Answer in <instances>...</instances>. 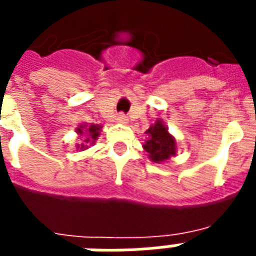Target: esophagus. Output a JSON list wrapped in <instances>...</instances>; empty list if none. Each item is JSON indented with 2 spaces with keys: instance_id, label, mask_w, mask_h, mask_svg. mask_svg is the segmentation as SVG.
Instances as JSON below:
<instances>
[{
  "instance_id": "34e87169",
  "label": "esophagus",
  "mask_w": 256,
  "mask_h": 256,
  "mask_svg": "<svg viewBox=\"0 0 256 256\" xmlns=\"http://www.w3.org/2000/svg\"><path fill=\"white\" fill-rule=\"evenodd\" d=\"M116 122L122 123V124H126V123H128V116H126L124 114H119L118 116H116Z\"/></svg>"
}]
</instances>
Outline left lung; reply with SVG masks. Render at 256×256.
<instances>
[{"label": "left lung", "mask_w": 256, "mask_h": 256, "mask_svg": "<svg viewBox=\"0 0 256 256\" xmlns=\"http://www.w3.org/2000/svg\"><path fill=\"white\" fill-rule=\"evenodd\" d=\"M145 134H148V138L145 140L142 148L150 162L162 164L168 162L171 157L176 156L178 153L176 138L168 132L166 124L162 119H157L145 132Z\"/></svg>", "instance_id": "8db88e82"}]
</instances>
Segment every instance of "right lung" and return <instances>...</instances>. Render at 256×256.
<instances>
[{
    "label": "right lung",
    "mask_w": 256,
    "mask_h": 256,
    "mask_svg": "<svg viewBox=\"0 0 256 256\" xmlns=\"http://www.w3.org/2000/svg\"><path fill=\"white\" fill-rule=\"evenodd\" d=\"M103 126L102 124H88V123H81L76 128V133L81 138V144L76 145L77 150H86L90 149V145H94L96 142V140L100 136Z\"/></svg>",
    "instance_id": "1"
}]
</instances>
